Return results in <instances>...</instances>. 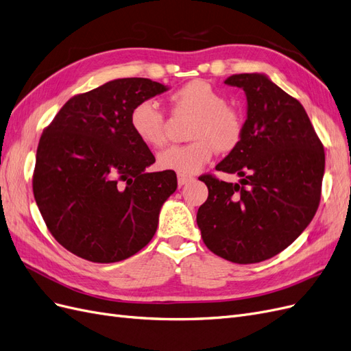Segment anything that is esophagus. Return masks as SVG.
I'll list each match as a JSON object with an SVG mask.
<instances>
[{
  "instance_id": "obj_1",
  "label": "esophagus",
  "mask_w": 351,
  "mask_h": 351,
  "mask_svg": "<svg viewBox=\"0 0 351 351\" xmlns=\"http://www.w3.org/2000/svg\"><path fill=\"white\" fill-rule=\"evenodd\" d=\"M193 180V177H189V176H183V174H178L177 177V182H178V186H186L187 183H190Z\"/></svg>"
}]
</instances>
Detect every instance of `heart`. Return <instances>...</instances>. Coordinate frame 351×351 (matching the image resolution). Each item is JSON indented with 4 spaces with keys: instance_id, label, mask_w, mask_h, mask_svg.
I'll use <instances>...</instances> for the list:
<instances>
[{
    "instance_id": "1",
    "label": "heart",
    "mask_w": 351,
    "mask_h": 351,
    "mask_svg": "<svg viewBox=\"0 0 351 351\" xmlns=\"http://www.w3.org/2000/svg\"><path fill=\"white\" fill-rule=\"evenodd\" d=\"M171 101L176 110L195 114L189 137L193 142L174 145L158 155L161 169L183 176L199 173L215 152H228L243 136V115L227 104V97L206 80H192L177 89ZM130 125L142 143L159 147L165 142V119L152 99L137 102L130 114Z\"/></svg>"
}]
</instances>
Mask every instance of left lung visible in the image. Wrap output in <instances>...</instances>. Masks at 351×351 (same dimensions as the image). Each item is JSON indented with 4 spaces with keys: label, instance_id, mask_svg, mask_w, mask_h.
Listing matches in <instances>:
<instances>
[{
    "label": "left lung",
    "instance_id": "1",
    "mask_svg": "<svg viewBox=\"0 0 351 351\" xmlns=\"http://www.w3.org/2000/svg\"><path fill=\"white\" fill-rule=\"evenodd\" d=\"M244 90L247 119L239 145L215 167L239 183L199 177L208 199L197 210L206 247L234 263L267 261L299 237L321 200L324 146L303 105L267 74H232Z\"/></svg>",
    "mask_w": 351,
    "mask_h": 351
}]
</instances>
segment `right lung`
Returning <instances> with one entry per match:
<instances>
[{"mask_svg": "<svg viewBox=\"0 0 351 351\" xmlns=\"http://www.w3.org/2000/svg\"><path fill=\"white\" fill-rule=\"evenodd\" d=\"M169 88L143 77L107 82L69 99L40 136L34 195L48 230L76 256L120 262L149 243L174 171L146 173L155 156L134 134V105Z\"/></svg>", "mask_w": 351, "mask_h": 351, "instance_id": "right-lung-1", "label": "right lung"}]
</instances>
